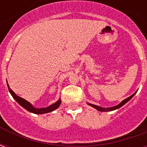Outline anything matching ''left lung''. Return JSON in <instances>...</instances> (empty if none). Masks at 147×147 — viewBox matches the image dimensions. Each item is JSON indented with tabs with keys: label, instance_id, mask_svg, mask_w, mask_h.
Masks as SVG:
<instances>
[{
	"label": "left lung",
	"instance_id": "8db88e82",
	"mask_svg": "<svg viewBox=\"0 0 147 147\" xmlns=\"http://www.w3.org/2000/svg\"><path fill=\"white\" fill-rule=\"evenodd\" d=\"M136 94V93H135ZM135 94H132V95H131L130 97H128L127 98L124 99L123 101H122V102H120L119 105H116V106H113V107H110V108H102V107H100V106H98V105H93V104H89L90 105H91L92 107H94V108H95L96 109H98V111H102V112H107V111H112V110H115V109H117L120 108L121 106H123L125 103H127V102L129 101L130 99L132 98L133 96L135 95Z\"/></svg>",
	"mask_w": 147,
	"mask_h": 147
}]
</instances>
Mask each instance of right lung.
I'll return each mask as SVG.
<instances>
[{
  "mask_svg": "<svg viewBox=\"0 0 147 147\" xmlns=\"http://www.w3.org/2000/svg\"><path fill=\"white\" fill-rule=\"evenodd\" d=\"M8 85V90H9V92L11 93V96L13 97V98L16 101V102L21 105V106H23L25 109H27V111H29L30 113H35V114H43V113H50L52 111H53L54 109H57L60 105H61V100H59L57 102L54 103V104H53L51 105L50 106H49V107H46V108H42V109H36L34 108L32 106V105L30 104V102H28L26 100H24V98H22L20 97H19L17 96L16 94H15L11 89H10V87Z\"/></svg>",
  "mask_w": 147,
  "mask_h": 147,
  "instance_id": "obj_1",
  "label": "right lung"
}]
</instances>
